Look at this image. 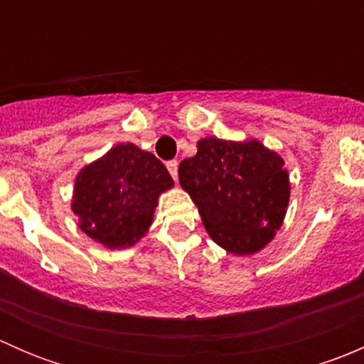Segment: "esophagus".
Masks as SVG:
<instances>
[{
	"label": "esophagus",
	"instance_id": "esophagus-1",
	"mask_svg": "<svg viewBox=\"0 0 364 364\" xmlns=\"http://www.w3.org/2000/svg\"><path fill=\"white\" fill-rule=\"evenodd\" d=\"M167 168H168V172H171V176H172V179H178V160H171V161H167Z\"/></svg>",
	"mask_w": 364,
	"mask_h": 364
}]
</instances>
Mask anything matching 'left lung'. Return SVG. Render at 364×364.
Masks as SVG:
<instances>
[{
  "instance_id": "left-lung-1",
  "label": "left lung",
  "mask_w": 364,
  "mask_h": 364,
  "mask_svg": "<svg viewBox=\"0 0 364 364\" xmlns=\"http://www.w3.org/2000/svg\"><path fill=\"white\" fill-rule=\"evenodd\" d=\"M280 155L259 141L208 137L179 164L183 188L211 240L234 255L262 250L282 227L291 185Z\"/></svg>"
}]
</instances>
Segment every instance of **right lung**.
I'll return each mask as SVG.
<instances>
[{
	"instance_id": "1",
	"label": "right lung",
	"mask_w": 364,
	"mask_h": 364,
	"mask_svg": "<svg viewBox=\"0 0 364 364\" xmlns=\"http://www.w3.org/2000/svg\"><path fill=\"white\" fill-rule=\"evenodd\" d=\"M174 185L165 165L135 144H117L75 178L79 227L107 248L132 247L153 222L159 196Z\"/></svg>"
}]
</instances>
